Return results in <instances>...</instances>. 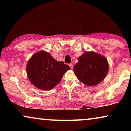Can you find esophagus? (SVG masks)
<instances>
[{
	"label": "esophagus",
	"instance_id": "1",
	"mask_svg": "<svg viewBox=\"0 0 131 131\" xmlns=\"http://www.w3.org/2000/svg\"><path fill=\"white\" fill-rule=\"evenodd\" d=\"M69 66H70V68H71V69H73V64L72 63L69 64Z\"/></svg>",
	"mask_w": 131,
	"mask_h": 131
}]
</instances>
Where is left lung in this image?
Returning <instances> with one entry per match:
<instances>
[{"instance_id":"left-lung-1","label":"left lung","mask_w":131,"mask_h":131,"mask_svg":"<svg viewBox=\"0 0 131 131\" xmlns=\"http://www.w3.org/2000/svg\"><path fill=\"white\" fill-rule=\"evenodd\" d=\"M74 67V73L83 84L94 86L103 80L108 73V64L103 56L86 52L79 57Z\"/></svg>"}]
</instances>
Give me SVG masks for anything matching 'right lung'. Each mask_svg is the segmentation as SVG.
Returning a JSON list of instances; mask_svg holds the SVG:
<instances>
[{
	"mask_svg": "<svg viewBox=\"0 0 131 131\" xmlns=\"http://www.w3.org/2000/svg\"><path fill=\"white\" fill-rule=\"evenodd\" d=\"M70 69L69 66L62 61H57L43 51L34 54L27 65L28 79L36 87L43 90L53 88Z\"/></svg>",
	"mask_w": 131,
	"mask_h": 131,
	"instance_id": "right-lung-1",
	"label": "right lung"
}]
</instances>
